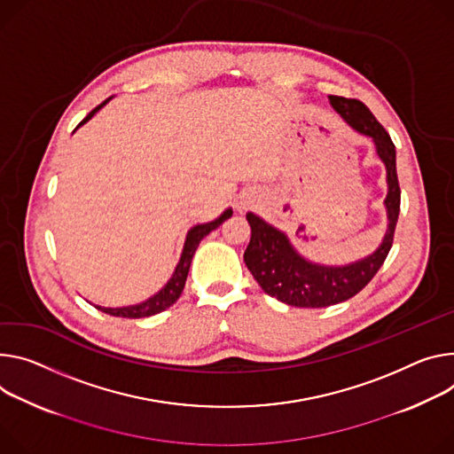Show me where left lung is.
I'll return each mask as SVG.
<instances>
[{
    "mask_svg": "<svg viewBox=\"0 0 454 454\" xmlns=\"http://www.w3.org/2000/svg\"><path fill=\"white\" fill-rule=\"evenodd\" d=\"M329 103L349 125L373 137L380 159L387 168L389 192L386 197L387 233L380 248L355 264L329 268L308 262L294 248L287 237L261 217L248 214L252 237L244 252V262L262 290L280 302L297 308H325L355 297L371 282L384 264L395 239L400 214V184L396 176V152L386 129L358 99L329 96Z\"/></svg>",
    "mask_w": 454,
    "mask_h": 454,
    "instance_id": "8db88e82",
    "label": "left lung"
}]
</instances>
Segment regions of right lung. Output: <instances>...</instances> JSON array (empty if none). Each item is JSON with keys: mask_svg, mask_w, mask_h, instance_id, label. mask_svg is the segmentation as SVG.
<instances>
[{"mask_svg": "<svg viewBox=\"0 0 454 454\" xmlns=\"http://www.w3.org/2000/svg\"><path fill=\"white\" fill-rule=\"evenodd\" d=\"M108 99H105L101 105H98L83 121L79 122L77 127L83 125V122H87ZM228 217H231V210H226L219 219L212 221V223H206V224H197L195 228H192L188 231V237H186V242H184V250H183V255H181V261L172 275V278L168 280V284L162 287V290L159 294H155L153 297H150L148 301L141 302V304H136V306H127V308H101V306H96L98 309L112 315V317H125V318H143V317H150V315H155V313H160L167 308H170L183 294L184 290V282H186V277H188V271H190V264H192V257L197 250L199 242L208 235L210 231H214L215 228H219Z\"/></svg>", "mask_w": 454, "mask_h": 454, "instance_id": "obj_1", "label": "right lung"}]
</instances>
